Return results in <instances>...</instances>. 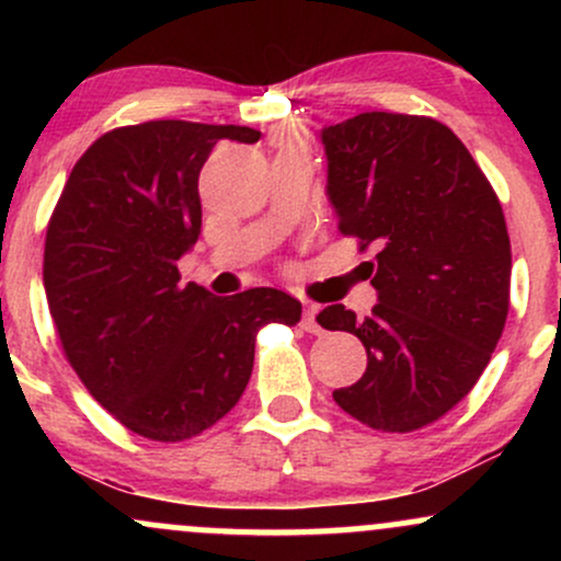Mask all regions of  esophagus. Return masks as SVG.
Segmentation results:
<instances>
[{
	"instance_id": "esophagus-1",
	"label": "esophagus",
	"mask_w": 561,
	"mask_h": 561,
	"mask_svg": "<svg viewBox=\"0 0 561 561\" xmlns=\"http://www.w3.org/2000/svg\"><path fill=\"white\" fill-rule=\"evenodd\" d=\"M317 313H319V306H313V302H308L306 311H302V330L311 332V334H319L321 327L317 321Z\"/></svg>"
}]
</instances>
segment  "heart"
Instances as JSON below:
<instances>
[{"label": "heart", "instance_id": "1", "mask_svg": "<svg viewBox=\"0 0 561 561\" xmlns=\"http://www.w3.org/2000/svg\"><path fill=\"white\" fill-rule=\"evenodd\" d=\"M287 145H300V141H298V139H289V141H287Z\"/></svg>", "mask_w": 561, "mask_h": 561}]
</instances>
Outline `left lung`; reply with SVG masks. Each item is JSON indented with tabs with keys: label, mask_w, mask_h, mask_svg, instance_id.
Wrapping results in <instances>:
<instances>
[{
	"label": "left lung",
	"mask_w": 561,
	"mask_h": 561,
	"mask_svg": "<svg viewBox=\"0 0 561 561\" xmlns=\"http://www.w3.org/2000/svg\"><path fill=\"white\" fill-rule=\"evenodd\" d=\"M337 229L377 248L371 317L327 306L324 330L366 347V371L332 392L353 420L414 433L448 414L482 371L508 313L512 244L499 195L461 139L427 115L362 113L321 131Z\"/></svg>",
	"instance_id": "1"
}]
</instances>
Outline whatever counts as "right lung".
<instances>
[{
  "instance_id": "1",
  "label": "right lung",
  "mask_w": 561,
  "mask_h": 561,
  "mask_svg": "<svg viewBox=\"0 0 561 561\" xmlns=\"http://www.w3.org/2000/svg\"><path fill=\"white\" fill-rule=\"evenodd\" d=\"M250 126L147 121L102 134L70 171L44 240V289L68 364L96 403L147 440L179 443L234 409L266 324L300 302L272 287L216 298L179 285L203 227L197 179L216 141Z\"/></svg>"
}]
</instances>
